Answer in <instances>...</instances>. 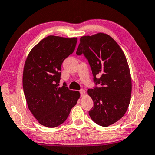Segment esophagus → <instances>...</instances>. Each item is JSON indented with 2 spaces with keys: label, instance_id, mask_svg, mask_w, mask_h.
Wrapping results in <instances>:
<instances>
[{
  "label": "esophagus",
  "instance_id": "34e87169",
  "mask_svg": "<svg viewBox=\"0 0 155 155\" xmlns=\"http://www.w3.org/2000/svg\"><path fill=\"white\" fill-rule=\"evenodd\" d=\"M80 93H81V96H84L86 95V91L84 89L80 90Z\"/></svg>",
  "mask_w": 155,
  "mask_h": 155
}]
</instances>
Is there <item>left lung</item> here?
<instances>
[{
	"mask_svg": "<svg viewBox=\"0 0 155 155\" xmlns=\"http://www.w3.org/2000/svg\"><path fill=\"white\" fill-rule=\"evenodd\" d=\"M76 54L85 55L94 81L101 85L88 90L94 101L91 118L101 126L113 125L125 114L131 98V75L124 52L110 35L98 32L81 37Z\"/></svg>",
	"mask_w": 155,
	"mask_h": 155,
	"instance_id": "8db88e82",
	"label": "left lung"
}]
</instances>
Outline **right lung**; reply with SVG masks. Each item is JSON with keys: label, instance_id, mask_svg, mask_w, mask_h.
<instances>
[{"label": "right lung", "instance_id": "right-lung-1", "mask_svg": "<svg viewBox=\"0 0 155 155\" xmlns=\"http://www.w3.org/2000/svg\"><path fill=\"white\" fill-rule=\"evenodd\" d=\"M76 38L49 35L31 49L25 62L22 86L29 110L47 127L62 124L80 98L78 91L59 86L63 61L73 53Z\"/></svg>", "mask_w": 155, "mask_h": 155}]
</instances>
